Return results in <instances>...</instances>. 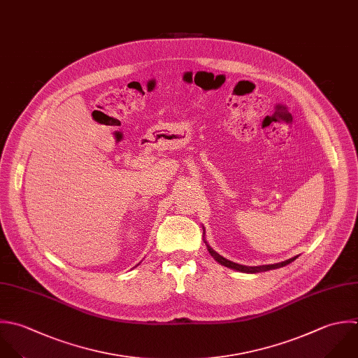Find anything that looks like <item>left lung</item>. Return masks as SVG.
<instances>
[{
  "label": "left lung",
  "instance_id": "obj_1",
  "mask_svg": "<svg viewBox=\"0 0 358 358\" xmlns=\"http://www.w3.org/2000/svg\"><path fill=\"white\" fill-rule=\"evenodd\" d=\"M203 236H205V229H203ZM205 244H206V248L209 251V254L215 258L216 262H219L220 265L226 266V268H230V269H234V271H238V272H243V273H259V272H266V271H272V269H279V268H283L289 264H292L293 261L297 259V257H293L287 261H283V262H279V264H272V265H261V266H245V265H240V264H236L233 261H229L226 258H223L222 255H219L209 244L206 240H203Z\"/></svg>",
  "mask_w": 358,
  "mask_h": 358
}]
</instances>
